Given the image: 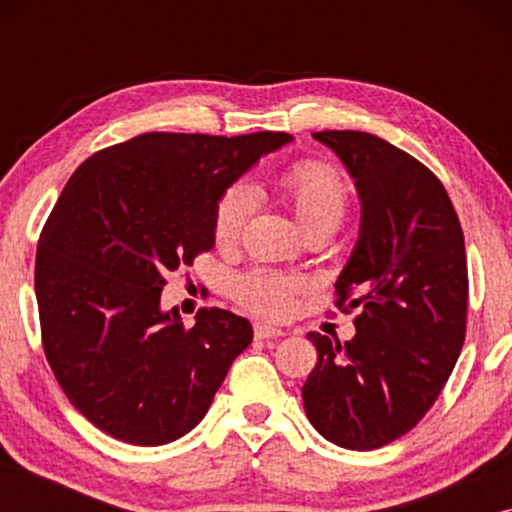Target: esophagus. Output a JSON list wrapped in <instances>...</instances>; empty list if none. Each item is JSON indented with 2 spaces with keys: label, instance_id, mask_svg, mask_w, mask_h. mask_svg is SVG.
I'll return each instance as SVG.
<instances>
[{
  "label": "esophagus",
  "instance_id": "esophagus-1",
  "mask_svg": "<svg viewBox=\"0 0 512 512\" xmlns=\"http://www.w3.org/2000/svg\"><path fill=\"white\" fill-rule=\"evenodd\" d=\"M254 335L258 340H277V338H282L284 331H282V328L272 326V324H256Z\"/></svg>",
  "mask_w": 512,
  "mask_h": 512
}]
</instances>
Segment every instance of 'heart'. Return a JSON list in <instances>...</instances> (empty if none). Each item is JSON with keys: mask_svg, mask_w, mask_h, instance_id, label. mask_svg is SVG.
I'll return each instance as SVG.
<instances>
[{"mask_svg": "<svg viewBox=\"0 0 512 512\" xmlns=\"http://www.w3.org/2000/svg\"><path fill=\"white\" fill-rule=\"evenodd\" d=\"M284 193L307 233L314 228H338L347 214V181L335 167L326 163H300L291 167L284 174ZM256 200V191L249 184H235L223 193L214 216L216 244L230 247L240 240L256 212ZM293 291H296V282L272 275V272H254L237 286L242 303L263 314L286 312Z\"/></svg>", "mask_w": 512, "mask_h": 512, "instance_id": "heart-1", "label": "heart"}]
</instances>
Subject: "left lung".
<instances>
[{"label":"left lung","mask_w":512,"mask_h":512,"mask_svg":"<svg viewBox=\"0 0 512 512\" xmlns=\"http://www.w3.org/2000/svg\"><path fill=\"white\" fill-rule=\"evenodd\" d=\"M312 137L340 158L361 202L359 237L335 282L338 305L359 317L345 345L307 333L317 366L303 384L305 415L333 445L377 450L429 412L459 359L464 233L436 174L394 144L356 130Z\"/></svg>","instance_id":"left-lung-1"}]
</instances>
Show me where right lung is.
<instances>
[{"mask_svg":"<svg viewBox=\"0 0 512 512\" xmlns=\"http://www.w3.org/2000/svg\"><path fill=\"white\" fill-rule=\"evenodd\" d=\"M291 142L146 132L67 181L39 237L34 291L55 380L107 436L146 447L186 436L251 345L244 317L212 307L186 328L160 296L167 272L214 247L223 193Z\"/></svg>","mask_w":512,"mask_h":512,"instance_id":"add662e5","label":"right lung"}]
</instances>
